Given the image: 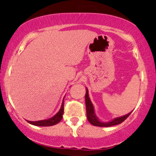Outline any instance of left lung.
<instances>
[{
  "label": "left lung",
  "instance_id": "1",
  "mask_svg": "<svg viewBox=\"0 0 156 156\" xmlns=\"http://www.w3.org/2000/svg\"><path fill=\"white\" fill-rule=\"evenodd\" d=\"M86 94H85V104H86V109H87V117L88 119L89 122L95 126H100V127H108V126H112L118 125L120 124L124 121L129 116V115L131 114V112L129 114L124 115V116L117 117V118H114L112 119V121H108V122H104V121H100L97 115L95 114L94 107L92 103H91L90 98L89 97V91L88 89L86 88Z\"/></svg>",
  "mask_w": 156,
  "mask_h": 156
}]
</instances>
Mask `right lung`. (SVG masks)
Returning <instances> with one entry per match:
<instances>
[{"mask_svg":"<svg viewBox=\"0 0 156 156\" xmlns=\"http://www.w3.org/2000/svg\"><path fill=\"white\" fill-rule=\"evenodd\" d=\"M64 99L62 100V106L60 107V109L54 116L51 117V118L48 119H44V120H40V121H31L26 120L29 123L32 125L37 126H51L55 125L58 123L59 121L62 119V115L64 113Z\"/></svg>","mask_w":156,"mask_h":156,"instance_id":"right-lung-1","label":"right lung"}]
</instances>
